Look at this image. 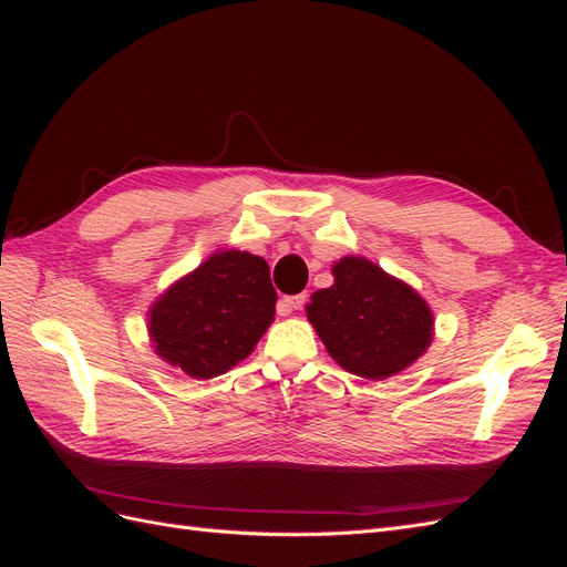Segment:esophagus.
I'll list each match as a JSON object with an SVG mask.
<instances>
[{
  "instance_id": "obj_1",
  "label": "esophagus",
  "mask_w": 567,
  "mask_h": 567,
  "mask_svg": "<svg viewBox=\"0 0 567 567\" xmlns=\"http://www.w3.org/2000/svg\"><path fill=\"white\" fill-rule=\"evenodd\" d=\"M305 300H307L305 293L286 296V298H281V302H279V312H281V315H290V312H296V310H302Z\"/></svg>"
}]
</instances>
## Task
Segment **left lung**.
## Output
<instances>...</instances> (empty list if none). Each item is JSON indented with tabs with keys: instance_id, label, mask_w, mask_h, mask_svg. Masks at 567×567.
I'll return each instance as SVG.
<instances>
[{
	"instance_id": "8db88e82",
	"label": "left lung",
	"mask_w": 567,
	"mask_h": 567,
	"mask_svg": "<svg viewBox=\"0 0 567 567\" xmlns=\"http://www.w3.org/2000/svg\"><path fill=\"white\" fill-rule=\"evenodd\" d=\"M333 277L331 288L312 296L307 319L342 369L383 381L414 364L431 346V307L414 288L364 257H342Z\"/></svg>"
}]
</instances>
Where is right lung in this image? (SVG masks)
I'll use <instances>...</instances> for the list:
<instances>
[{
	"mask_svg": "<svg viewBox=\"0 0 567 567\" xmlns=\"http://www.w3.org/2000/svg\"><path fill=\"white\" fill-rule=\"evenodd\" d=\"M277 290L262 257L225 250L153 305L156 352L192 379H213L246 359L274 319Z\"/></svg>",
	"mask_w": 567,
	"mask_h": 567,
	"instance_id": "right-lung-1",
	"label": "right lung"
}]
</instances>
